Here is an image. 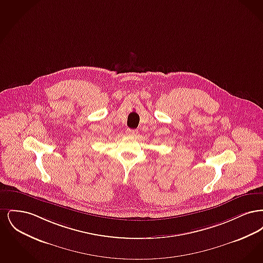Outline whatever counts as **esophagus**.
Here are the masks:
<instances>
[{"mask_svg": "<svg viewBox=\"0 0 263 263\" xmlns=\"http://www.w3.org/2000/svg\"><path fill=\"white\" fill-rule=\"evenodd\" d=\"M138 131L136 129H130V128H128L127 130H126V134L128 135V136H136L137 135Z\"/></svg>", "mask_w": 263, "mask_h": 263, "instance_id": "obj_1", "label": "esophagus"}]
</instances>
